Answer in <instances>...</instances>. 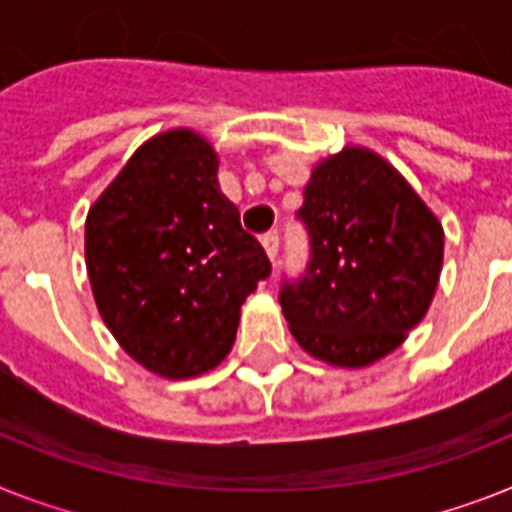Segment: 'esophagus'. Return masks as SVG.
Wrapping results in <instances>:
<instances>
[{
    "label": "esophagus",
    "instance_id": "1",
    "mask_svg": "<svg viewBox=\"0 0 512 512\" xmlns=\"http://www.w3.org/2000/svg\"><path fill=\"white\" fill-rule=\"evenodd\" d=\"M261 243H264L266 256H269V259H272V261H277V251H280V232H277V230L264 232V238H261Z\"/></svg>",
    "mask_w": 512,
    "mask_h": 512
}]
</instances>
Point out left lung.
I'll return each instance as SVG.
<instances>
[{"mask_svg": "<svg viewBox=\"0 0 512 512\" xmlns=\"http://www.w3.org/2000/svg\"><path fill=\"white\" fill-rule=\"evenodd\" d=\"M295 219L306 227L308 261L280 285L295 340L335 366L392 353L437 290V217L384 159L345 149L316 167Z\"/></svg>", "mask_w": 512, "mask_h": 512, "instance_id": "1", "label": "left lung"}]
</instances>
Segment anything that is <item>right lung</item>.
<instances>
[{
    "instance_id": "add662e5",
    "label": "right lung",
    "mask_w": 512,
    "mask_h": 512,
    "mask_svg": "<svg viewBox=\"0 0 512 512\" xmlns=\"http://www.w3.org/2000/svg\"><path fill=\"white\" fill-rule=\"evenodd\" d=\"M96 306L128 356L185 379L230 353L240 306L272 264L219 190L201 135L172 130L130 156L88 211Z\"/></svg>"
}]
</instances>
